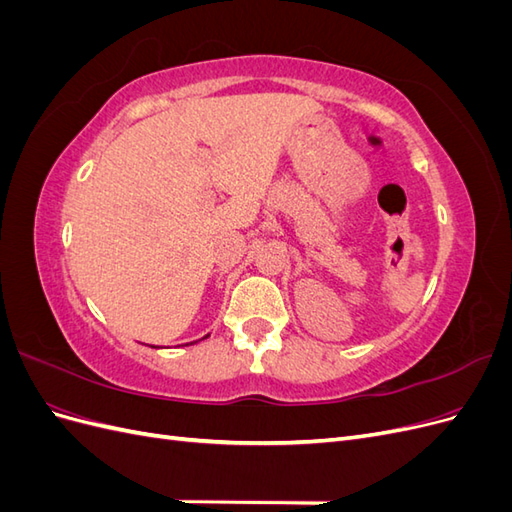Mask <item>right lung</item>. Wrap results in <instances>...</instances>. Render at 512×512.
I'll return each instance as SVG.
<instances>
[{
    "mask_svg": "<svg viewBox=\"0 0 512 512\" xmlns=\"http://www.w3.org/2000/svg\"><path fill=\"white\" fill-rule=\"evenodd\" d=\"M207 337H209V335H205L203 339H207ZM198 342H200V339H198ZM192 344H196V342H190V344H185V346H192ZM151 348H160V346H151Z\"/></svg>",
    "mask_w": 512,
    "mask_h": 512,
    "instance_id": "1",
    "label": "right lung"
}]
</instances>
